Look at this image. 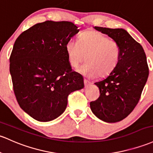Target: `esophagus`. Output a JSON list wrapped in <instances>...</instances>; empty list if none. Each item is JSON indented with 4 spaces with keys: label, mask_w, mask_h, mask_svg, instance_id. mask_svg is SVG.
Wrapping results in <instances>:
<instances>
[{
    "label": "esophagus",
    "mask_w": 153,
    "mask_h": 153,
    "mask_svg": "<svg viewBox=\"0 0 153 153\" xmlns=\"http://www.w3.org/2000/svg\"><path fill=\"white\" fill-rule=\"evenodd\" d=\"M84 84H85V86L86 87V86H88V85H90L91 83H90L89 81H88V80L84 79Z\"/></svg>",
    "instance_id": "1"
}]
</instances>
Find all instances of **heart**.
<instances>
[{
    "label": "heart",
    "mask_w": 153,
    "mask_h": 153,
    "mask_svg": "<svg viewBox=\"0 0 153 153\" xmlns=\"http://www.w3.org/2000/svg\"><path fill=\"white\" fill-rule=\"evenodd\" d=\"M66 51L69 62L74 68H78L85 58L86 63L80 72L90 78L97 75L100 77L109 75L117 66L120 56L117 42L97 31L84 32L80 35L78 41H69Z\"/></svg>",
    "instance_id": "obj_1"
}]
</instances>
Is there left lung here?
<instances>
[{
  "label": "left lung",
  "mask_w": 153,
  "mask_h": 153,
  "mask_svg": "<svg viewBox=\"0 0 153 153\" xmlns=\"http://www.w3.org/2000/svg\"><path fill=\"white\" fill-rule=\"evenodd\" d=\"M117 42L120 60L103 80L94 83L100 96L90 103L92 112L107 123H116L126 117L138 103L149 75L143 48L126 30L94 27Z\"/></svg>",
  "instance_id": "obj_1"
}]
</instances>
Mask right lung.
<instances>
[{
  "mask_svg": "<svg viewBox=\"0 0 153 153\" xmlns=\"http://www.w3.org/2000/svg\"><path fill=\"white\" fill-rule=\"evenodd\" d=\"M79 32L70 22L46 21L23 32L10 56V74L20 107L35 120L48 122L65 112L71 92L83 88L72 70L66 45Z\"/></svg>",
  "mask_w": 153,
  "mask_h": 153,
  "instance_id": "add662e5",
  "label": "right lung"
}]
</instances>
